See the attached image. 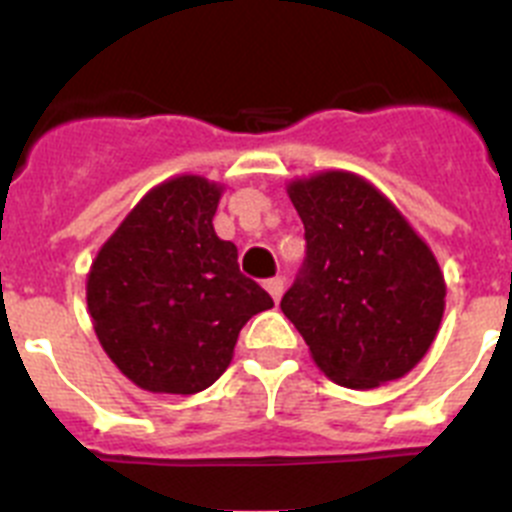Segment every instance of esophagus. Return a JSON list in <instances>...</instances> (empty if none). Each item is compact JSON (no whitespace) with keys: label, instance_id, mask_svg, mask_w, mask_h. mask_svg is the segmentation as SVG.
<instances>
[{"label":"esophagus","instance_id":"34e87169","mask_svg":"<svg viewBox=\"0 0 512 512\" xmlns=\"http://www.w3.org/2000/svg\"><path fill=\"white\" fill-rule=\"evenodd\" d=\"M264 287H266V292H269V295H271V300H274V302L282 300V295H284V279L282 277L266 279Z\"/></svg>","mask_w":512,"mask_h":512}]
</instances>
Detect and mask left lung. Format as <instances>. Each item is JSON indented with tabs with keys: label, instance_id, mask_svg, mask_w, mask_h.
Here are the masks:
<instances>
[{
	"label": "left lung",
	"instance_id": "left-lung-1",
	"mask_svg": "<svg viewBox=\"0 0 512 512\" xmlns=\"http://www.w3.org/2000/svg\"><path fill=\"white\" fill-rule=\"evenodd\" d=\"M307 259L282 312L320 372L374 390L415 369L436 341L446 279L431 246L395 202L354 171L292 179Z\"/></svg>",
	"mask_w": 512,
	"mask_h": 512
}]
</instances>
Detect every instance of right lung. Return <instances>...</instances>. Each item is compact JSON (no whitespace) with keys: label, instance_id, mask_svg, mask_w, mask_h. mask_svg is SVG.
Instances as JSON below:
<instances>
[{"label":"right lung","instance_id":"add662e5","mask_svg":"<svg viewBox=\"0 0 512 512\" xmlns=\"http://www.w3.org/2000/svg\"><path fill=\"white\" fill-rule=\"evenodd\" d=\"M223 184L179 174L140 197L87 274L99 346L140 390L197 395L233 361L243 325L274 300L217 238Z\"/></svg>","mask_w":512,"mask_h":512}]
</instances>
